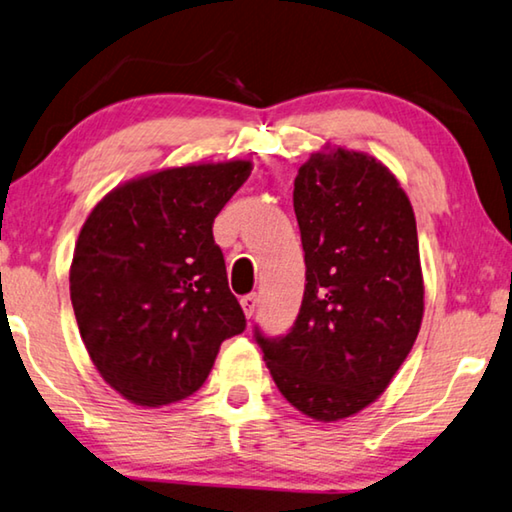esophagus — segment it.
<instances>
[{
    "label": "esophagus",
    "mask_w": 512,
    "mask_h": 512,
    "mask_svg": "<svg viewBox=\"0 0 512 512\" xmlns=\"http://www.w3.org/2000/svg\"><path fill=\"white\" fill-rule=\"evenodd\" d=\"M240 306H242V311H245V315L251 317L256 311V306H258V297L254 295V292H251V295H245L240 299Z\"/></svg>",
    "instance_id": "obj_1"
}]
</instances>
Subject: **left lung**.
Listing matches in <instances>:
<instances>
[{
    "label": "left lung",
    "mask_w": 512,
    "mask_h": 512,
    "mask_svg": "<svg viewBox=\"0 0 512 512\" xmlns=\"http://www.w3.org/2000/svg\"><path fill=\"white\" fill-rule=\"evenodd\" d=\"M306 288L286 335L254 338L292 406L338 422L388 388L420 333L424 281L413 206L376 158L324 149L295 179Z\"/></svg>",
    "instance_id": "1"
}]
</instances>
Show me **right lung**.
<instances>
[{
  "mask_svg": "<svg viewBox=\"0 0 512 512\" xmlns=\"http://www.w3.org/2000/svg\"><path fill=\"white\" fill-rule=\"evenodd\" d=\"M249 174V161L172 167L108 192L83 224L72 308L102 379L133 404L190 397L245 331L213 222Z\"/></svg>",
  "mask_w": 512,
  "mask_h": 512,
  "instance_id": "right-lung-1",
  "label": "right lung"
}]
</instances>
